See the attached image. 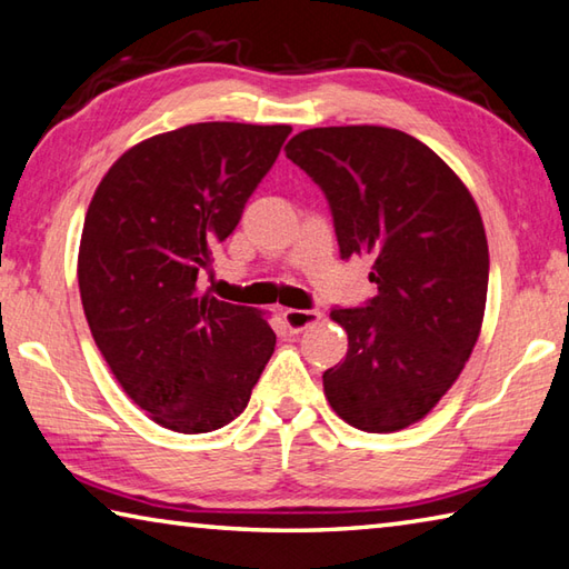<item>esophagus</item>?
Masks as SVG:
<instances>
[{
  "label": "esophagus",
  "mask_w": 569,
  "mask_h": 569,
  "mask_svg": "<svg viewBox=\"0 0 569 569\" xmlns=\"http://www.w3.org/2000/svg\"><path fill=\"white\" fill-rule=\"evenodd\" d=\"M282 320L290 332H302L307 327H312L322 320L320 310H284Z\"/></svg>",
  "instance_id": "esophagus-1"
}]
</instances>
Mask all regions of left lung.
Masks as SVG:
<instances>
[{
    "instance_id": "left-lung-1",
    "label": "left lung",
    "mask_w": 569,
    "mask_h": 569,
    "mask_svg": "<svg viewBox=\"0 0 569 569\" xmlns=\"http://www.w3.org/2000/svg\"><path fill=\"white\" fill-rule=\"evenodd\" d=\"M287 157L330 202L342 259H372L377 295L330 312L347 357L325 397L365 432L405 430L442 400L482 330L490 252L470 189L420 139L390 127H315Z\"/></svg>"
}]
</instances>
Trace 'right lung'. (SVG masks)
Returning a JSON list of instances; mask_svg holds the SVG:
<instances>
[{
	"mask_svg": "<svg viewBox=\"0 0 569 569\" xmlns=\"http://www.w3.org/2000/svg\"><path fill=\"white\" fill-rule=\"evenodd\" d=\"M290 124L199 122L117 159L89 202L77 277L109 370L157 425L212 432L244 412L277 337L197 274L234 232Z\"/></svg>",
	"mask_w": 569,
	"mask_h": 569,
	"instance_id": "add662e5",
	"label": "right lung"
}]
</instances>
